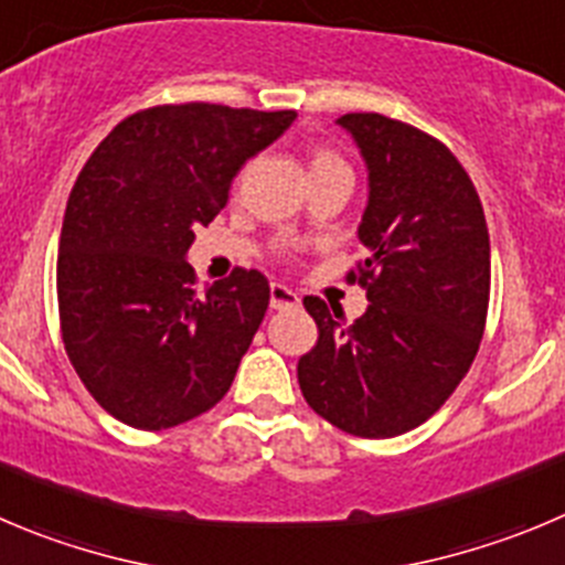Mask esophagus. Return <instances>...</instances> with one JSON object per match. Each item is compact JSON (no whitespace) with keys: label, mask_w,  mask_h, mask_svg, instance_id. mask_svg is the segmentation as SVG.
<instances>
[{"label":"esophagus","mask_w":565,"mask_h":565,"mask_svg":"<svg viewBox=\"0 0 565 565\" xmlns=\"http://www.w3.org/2000/svg\"><path fill=\"white\" fill-rule=\"evenodd\" d=\"M299 294L291 291L288 286H282V282H271V310H291V308H299Z\"/></svg>","instance_id":"obj_1"}]
</instances>
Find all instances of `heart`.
<instances>
[{
	"instance_id": "obj_1",
	"label": "heart",
	"mask_w": 565,
	"mask_h": 565,
	"mask_svg": "<svg viewBox=\"0 0 565 565\" xmlns=\"http://www.w3.org/2000/svg\"><path fill=\"white\" fill-rule=\"evenodd\" d=\"M327 163H341V160H338L335 154H330V152H316L310 169H316V166H327Z\"/></svg>"
}]
</instances>
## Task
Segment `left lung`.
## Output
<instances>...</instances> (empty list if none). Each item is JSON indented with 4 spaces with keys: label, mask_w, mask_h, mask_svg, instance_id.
Returning a JSON list of instances; mask_svg holds the SVG:
<instances>
[{
    "label": "left lung",
    "mask_w": 565,
    "mask_h": 565,
    "mask_svg": "<svg viewBox=\"0 0 565 565\" xmlns=\"http://www.w3.org/2000/svg\"><path fill=\"white\" fill-rule=\"evenodd\" d=\"M335 125L369 171L358 271L372 305L343 324L341 310L305 297L319 341L299 358V388L332 427L394 438L427 422L475 363L491 291L486 213L458 158L427 132L380 113Z\"/></svg>",
    "instance_id": "left-lung-1"
}]
</instances>
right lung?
Wrapping results in <instances>:
<instances>
[{"instance_id": "1", "label": "right lung", "mask_w": 565, "mask_h": 565, "mask_svg": "<svg viewBox=\"0 0 565 565\" xmlns=\"http://www.w3.org/2000/svg\"><path fill=\"white\" fill-rule=\"evenodd\" d=\"M294 118L207 102L149 107L113 127L79 171L57 249L61 330L74 372L118 422L177 427L233 385L268 279L235 268L196 294L185 255L241 166Z\"/></svg>"}]
</instances>
